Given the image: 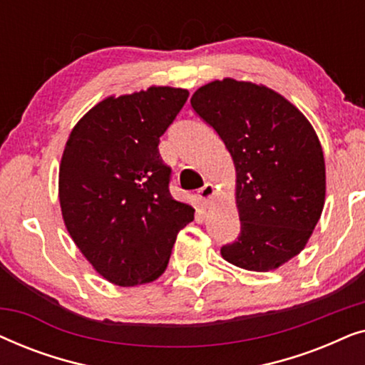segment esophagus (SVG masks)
<instances>
[{
	"mask_svg": "<svg viewBox=\"0 0 365 365\" xmlns=\"http://www.w3.org/2000/svg\"><path fill=\"white\" fill-rule=\"evenodd\" d=\"M197 197H199V201L202 202V206L207 207L209 204H211L212 197H214V186H212V184L211 182L204 184V186L197 191Z\"/></svg>",
	"mask_w": 365,
	"mask_h": 365,
	"instance_id": "34e87169",
	"label": "esophagus"
}]
</instances>
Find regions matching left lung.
<instances>
[{"label":"left lung","mask_w":365,"mask_h":365,"mask_svg":"<svg viewBox=\"0 0 365 365\" xmlns=\"http://www.w3.org/2000/svg\"><path fill=\"white\" fill-rule=\"evenodd\" d=\"M191 106L216 129L236 169L237 241L224 261L246 271L281 267L306 247L326 201V163L309 119L274 89L232 78L192 94Z\"/></svg>","instance_id":"obj_1"}]
</instances>
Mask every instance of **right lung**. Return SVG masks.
<instances>
[{
    "mask_svg": "<svg viewBox=\"0 0 365 365\" xmlns=\"http://www.w3.org/2000/svg\"><path fill=\"white\" fill-rule=\"evenodd\" d=\"M187 89L149 86L108 96L71 129L59 164L64 226L94 271L121 287L156 281L194 209L169 194L159 138Z\"/></svg>",
    "mask_w": 365,
    "mask_h": 365,
    "instance_id": "add662e5",
    "label": "right lung"
}]
</instances>
